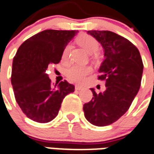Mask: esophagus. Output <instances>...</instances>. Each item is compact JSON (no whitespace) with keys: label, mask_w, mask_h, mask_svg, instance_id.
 Here are the masks:
<instances>
[{"label":"esophagus","mask_w":154,"mask_h":154,"mask_svg":"<svg viewBox=\"0 0 154 154\" xmlns=\"http://www.w3.org/2000/svg\"><path fill=\"white\" fill-rule=\"evenodd\" d=\"M83 87H81V86H79V85H76L75 86V90H81V89H83Z\"/></svg>","instance_id":"1"}]
</instances>
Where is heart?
<instances>
[{
	"instance_id": "b5f03b06",
	"label": "heart",
	"mask_w": 154,
	"mask_h": 154,
	"mask_svg": "<svg viewBox=\"0 0 154 154\" xmlns=\"http://www.w3.org/2000/svg\"><path fill=\"white\" fill-rule=\"evenodd\" d=\"M78 43L88 53H94L98 50L99 43L96 39L89 35H83L78 39ZM69 51V45H67L62 51L61 58L66 60ZM93 71V68L90 66H83L75 64L69 67L66 70V75L69 81L76 84H83L86 79V77Z\"/></svg>"
}]
</instances>
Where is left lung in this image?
Masks as SVG:
<instances>
[{
  "label": "left lung",
  "instance_id": "left-lung-1",
  "mask_svg": "<svg viewBox=\"0 0 154 154\" xmlns=\"http://www.w3.org/2000/svg\"><path fill=\"white\" fill-rule=\"evenodd\" d=\"M100 42L105 59L98 79L105 80L106 90L97 94L84 105L85 118L97 126L116 122L130 108L141 85L143 65L138 48L128 39L111 31H88Z\"/></svg>",
  "mask_w": 154,
  "mask_h": 154
}]
</instances>
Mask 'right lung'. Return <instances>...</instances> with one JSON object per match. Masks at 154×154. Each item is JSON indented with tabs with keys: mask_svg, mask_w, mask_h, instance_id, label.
Listing matches in <instances>:
<instances>
[{
	"mask_svg": "<svg viewBox=\"0 0 154 154\" xmlns=\"http://www.w3.org/2000/svg\"><path fill=\"white\" fill-rule=\"evenodd\" d=\"M75 30L42 31L23 42L13 60L11 85L15 100L27 117L48 123L57 116L64 97L75 91L66 80L51 85L48 66L58 64Z\"/></svg>",
	"mask_w": 154,
	"mask_h": 154,
	"instance_id": "add662e5",
	"label": "right lung"
}]
</instances>
